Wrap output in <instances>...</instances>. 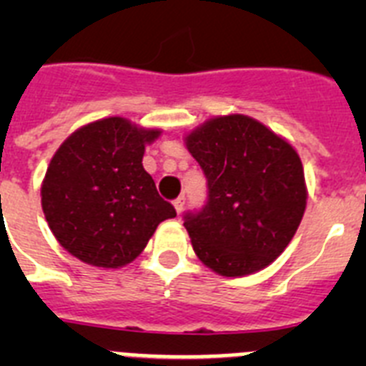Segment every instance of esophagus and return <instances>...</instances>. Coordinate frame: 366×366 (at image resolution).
<instances>
[{
	"mask_svg": "<svg viewBox=\"0 0 366 366\" xmlns=\"http://www.w3.org/2000/svg\"><path fill=\"white\" fill-rule=\"evenodd\" d=\"M183 207H185V196H179L177 199H174V209H176L177 214L183 211Z\"/></svg>",
	"mask_w": 366,
	"mask_h": 366,
	"instance_id": "esophagus-1",
	"label": "esophagus"
}]
</instances>
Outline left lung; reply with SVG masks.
<instances>
[{"mask_svg": "<svg viewBox=\"0 0 366 366\" xmlns=\"http://www.w3.org/2000/svg\"><path fill=\"white\" fill-rule=\"evenodd\" d=\"M207 177L202 211L187 212L194 253L222 277L269 266L295 236L306 209L299 154L247 115H223L185 137Z\"/></svg>", "mask_w": 366, "mask_h": 366, "instance_id": "left-lung-1", "label": "left lung"}]
</instances>
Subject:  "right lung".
<instances>
[{
    "label": "right lung",
    "mask_w": 366,
    "mask_h": 366,
    "mask_svg": "<svg viewBox=\"0 0 366 366\" xmlns=\"http://www.w3.org/2000/svg\"><path fill=\"white\" fill-rule=\"evenodd\" d=\"M159 135L108 117L60 144L41 183V209L67 253L89 266L122 267L141 254L161 222L176 216L143 168L144 147Z\"/></svg>",
    "instance_id": "obj_1"
}]
</instances>
